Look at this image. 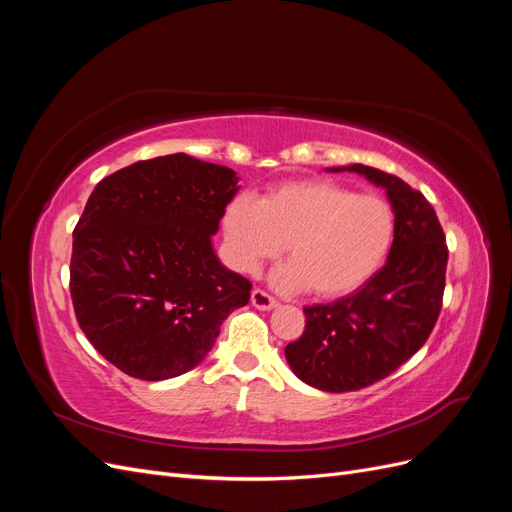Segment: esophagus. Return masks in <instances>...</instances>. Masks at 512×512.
<instances>
[{
    "label": "esophagus",
    "instance_id": "1",
    "mask_svg": "<svg viewBox=\"0 0 512 512\" xmlns=\"http://www.w3.org/2000/svg\"><path fill=\"white\" fill-rule=\"evenodd\" d=\"M252 305L256 309H273L277 305V301L271 297V294L267 290L262 288H254L252 290Z\"/></svg>",
    "mask_w": 512,
    "mask_h": 512
}]
</instances>
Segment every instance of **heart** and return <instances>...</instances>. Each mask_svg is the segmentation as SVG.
I'll return each instance as SVG.
<instances>
[{"label":"heart","instance_id":"1","mask_svg":"<svg viewBox=\"0 0 512 512\" xmlns=\"http://www.w3.org/2000/svg\"><path fill=\"white\" fill-rule=\"evenodd\" d=\"M232 265L256 271L284 250L290 265L277 271L282 288L342 297L363 286L389 256L397 218L389 200L359 194L331 179L275 185L260 200L232 198L222 215Z\"/></svg>","mask_w":512,"mask_h":512}]
</instances>
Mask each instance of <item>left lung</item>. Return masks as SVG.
<instances>
[{"instance_id": "obj_1", "label": "left lung", "mask_w": 512, "mask_h": 512, "mask_svg": "<svg viewBox=\"0 0 512 512\" xmlns=\"http://www.w3.org/2000/svg\"><path fill=\"white\" fill-rule=\"evenodd\" d=\"M348 170L382 185L397 230L386 265L348 297L303 307L305 331L286 346L294 374L329 393L365 389L414 356L436 327L446 286V237L427 198L384 170Z\"/></svg>"}]
</instances>
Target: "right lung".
Here are the masks:
<instances>
[{"label": "right lung", "instance_id": "1", "mask_svg": "<svg viewBox=\"0 0 512 512\" xmlns=\"http://www.w3.org/2000/svg\"><path fill=\"white\" fill-rule=\"evenodd\" d=\"M235 170L185 153L104 177L72 232L70 297L81 331L138 380L175 378L213 348L252 282L220 265L211 235Z\"/></svg>", "mask_w": 512, "mask_h": 512}]
</instances>
